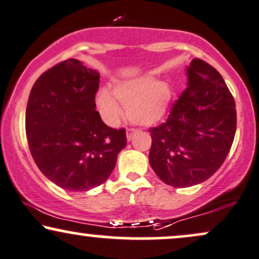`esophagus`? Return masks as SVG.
Segmentation results:
<instances>
[{
	"mask_svg": "<svg viewBox=\"0 0 259 259\" xmlns=\"http://www.w3.org/2000/svg\"><path fill=\"white\" fill-rule=\"evenodd\" d=\"M136 134H138V130L134 129V127H129V129L126 130V139H127V141H130V140H132L134 136L136 135Z\"/></svg>",
	"mask_w": 259,
	"mask_h": 259,
	"instance_id": "34e87169",
	"label": "esophagus"
}]
</instances>
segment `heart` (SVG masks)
<instances>
[{"label": "heart", "mask_w": 259, "mask_h": 259, "mask_svg": "<svg viewBox=\"0 0 259 259\" xmlns=\"http://www.w3.org/2000/svg\"><path fill=\"white\" fill-rule=\"evenodd\" d=\"M172 89L153 74L117 84L113 92L102 88L96 95V104L102 118L110 125H116L123 116L121 104L126 106V116L139 125H153L166 114L172 100Z\"/></svg>", "instance_id": "1"}]
</instances>
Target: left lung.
Returning a JSON list of instances; mask_svg holds the SVG:
<instances>
[{
  "label": "left lung",
  "instance_id": "1",
  "mask_svg": "<svg viewBox=\"0 0 259 259\" xmlns=\"http://www.w3.org/2000/svg\"><path fill=\"white\" fill-rule=\"evenodd\" d=\"M188 83L166 121L149 127V164L166 185L204 182L226 160L236 130L235 101L219 71L200 59L187 67Z\"/></svg>",
  "mask_w": 259,
  "mask_h": 259
}]
</instances>
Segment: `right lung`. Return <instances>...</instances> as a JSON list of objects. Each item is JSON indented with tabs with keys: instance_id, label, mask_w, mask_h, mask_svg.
<instances>
[{
	"instance_id": "right-lung-1",
	"label": "right lung",
	"mask_w": 259,
	"mask_h": 259,
	"mask_svg": "<svg viewBox=\"0 0 259 259\" xmlns=\"http://www.w3.org/2000/svg\"><path fill=\"white\" fill-rule=\"evenodd\" d=\"M100 74L77 59L42 73L31 89L25 129L40 172L70 192L104 183L126 146L125 129H112L95 110Z\"/></svg>"
}]
</instances>
